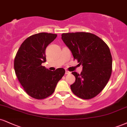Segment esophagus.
<instances>
[{"label": "esophagus", "mask_w": 127, "mask_h": 127, "mask_svg": "<svg viewBox=\"0 0 127 127\" xmlns=\"http://www.w3.org/2000/svg\"><path fill=\"white\" fill-rule=\"evenodd\" d=\"M65 74H70V71H67V70H65Z\"/></svg>", "instance_id": "34e87169"}]
</instances>
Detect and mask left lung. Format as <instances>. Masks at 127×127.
Segmentation results:
<instances>
[{"label":"left lung","mask_w":127,"mask_h":127,"mask_svg":"<svg viewBox=\"0 0 127 127\" xmlns=\"http://www.w3.org/2000/svg\"><path fill=\"white\" fill-rule=\"evenodd\" d=\"M62 39L71 51L74 59L83 67L80 74L76 71L75 82L70 85L73 94L83 99L95 97L107 84L112 73V60L109 47L91 33H62Z\"/></svg>","instance_id":"obj_1"}]
</instances>
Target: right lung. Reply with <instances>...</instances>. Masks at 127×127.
Here are the masks:
<instances>
[{
    "label": "right lung",
    "mask_w": 127,
    "mask_h": 127,
    "mask_svg": "<svg viewBox=\"0 0 127 127\" xmlns=\"http://www.w3.org/2000/svg\"><path fill=\"white\" fill-rule=\"evenodd\" d=\"M57 36L41 32L29 36L21 44L15 56L16 75L26 92L33 98L42 99L51 95L65 73L63 68L51 71L41 65L46 62V47Z\"/></svg>",
    "instance_id": "add662e5"
}]
</instances>
